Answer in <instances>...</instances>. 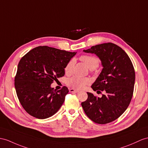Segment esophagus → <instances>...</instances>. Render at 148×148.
Listing matches in <instances>:
<instances>
[{
	"label": "esophagus",
	"instance_id": "obj_1",
	"mask_svg": "<svg viewBox=\"0 0 148 148\" xmlns=\"http://www.w3.org/2000/svg\"><path fill=\"white\" fill-rule=\"evenodd\" d=\"M69 91H70V92H74V93L79 92V90H75V89H73V88H70Z\"/></svg>",
	"mask_w": 148,
	"mask_h": 148
}]
</instances>
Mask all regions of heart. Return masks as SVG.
<instances>
[{"mask_svg":"<svg viewBox=\"0 0 148 148\" xmlns=\"http://www.w3.org/2000/svg\"><path fill=\"white\" fill-rule=\"evenodd\" d=\"M80 60L84 62L87 67L90 70H94L99 65V60L98 58L94 56L84 55L80 56ZM75 61L74 59H71L67 63L64 67V72L66 75H70L73 71ZM90 80L88 78L79 77L77 76H73L69 78L67 80V85L70 87L75 89H82L86 85L90 84Z\"/></svg>","mask_w":148,"mask_h":148,"instance_id":"b5f03b06","label":"heart"}]
</instances>
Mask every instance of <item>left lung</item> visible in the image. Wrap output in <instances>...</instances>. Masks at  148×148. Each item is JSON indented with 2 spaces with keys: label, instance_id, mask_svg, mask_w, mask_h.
Here are the masks:
<instances>
[{
  "label": "left lung",
  "instance_id": "8db88e82",
  "mask_svg": "<svg viewBox=\"0 0 148 148\" xmlns=\"http://www.w3.org/2000/svg\"><path fill=\"white\" fill-rule=\"evenodd\" d=\"M84 51L95 54L101 61L103 69L91 87L106 94L100 98L87 92L88 99L82 106L95 123H109L119 117L131 102L135 83L134 66L127 53L114 43L97 45Z\"/></svg>",
  "mask_w": 148,
  "mask_h": 148
}]
</instances>
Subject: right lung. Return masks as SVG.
<instances>
[{
    "label": "right lung",
    "instance_id": "obj_1",
    "mask_svg": "<svg viewBox=\"0 0 148 148\" xmlns=\"http://www.w3.org/2000/svg\"><path fill=\"white\" fill-rule=\"evenodd\" d=\"M76 53L38 46L21 59L14 85L19 102L29 114L44 119L58 111L69 90L66 86L57 90L51 84L64 76V67Z\"/></svg>",
    "mask_w": 148,
    "mask_h": 148
}]
</instances>
